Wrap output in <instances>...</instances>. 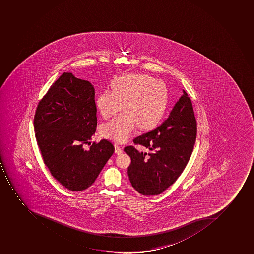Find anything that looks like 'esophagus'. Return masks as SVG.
Listing matches in <instances>:
<instances>
[{"mask_svg": "<svg viewBox=\"0 0 254 254\" xmlns=\"http://www.w3.org/2000/svg\"><path fill=\"white\" fill-rule=\"evenodd\" d=\"M114 147H115V153L117 154H121L122 153V148L120 147L119 145H117L116 144L115 145H114Z\"/></svg>", "mask_w": 254, "mask_h": 254, "instance_id": "obj_1", "label": "esophagus"}]
</instances>
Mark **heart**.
<instances>
[{"mask_svg":"<svg viewBox=\"0 0 254 254\" xmlns=\"http://www.w3.org/2000/svg\"><path fill=\"white\" fill-rule=\"evenodd\" d=\"M168 102L166 85L147 75H129L116 79L113 91L105 90L96 104L100 115L109 119L122 109L124 113L104 125L102 135L117 143H126L136 128L149 129L160 122Z\"/></svg>","mask_w":254,"mask_h":254,"instance_id":"1","label":"heart"}]
</instances>
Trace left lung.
Wrapping results in <instances>:
<instances>
[{"instance_id":"8db88e82","label":"left lung","mask_w":254,"mask_h":254,"mask_svg":"<svg viewBox=\"0 0 254 254\" xmlns=\"http://www.w3.org/2000/svg\"><path fill=\"white\" fill-rule=\"evenodd\" d=\"M196 126L191 100L184 90L168 118L133 140L151 150L148 157L132 145L125 148L131 158L128 178L136 191L147 196L158 195L177 180L194 149Z\"/></svg>"}]
</instances>
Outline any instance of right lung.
Wrapping results in <instances>:
<instances>
[{"instance_id":"1","label":"right lung","mask_w":254,"mask_h":254,"mask_svg":"<svg viewBox=\"0 0 254 254\" xmlns=\"http://www.w3.org/2000/svg\"><path fill=\"white\" fill-rule=\"evenodd\" d=\"M37 142L46 166L59 183L74 191L85 190L114 152L110 141L83 145L96 132L95 88L88 80L64 72L40 100L34 119Z\"/></svg>"}]
</instances>
